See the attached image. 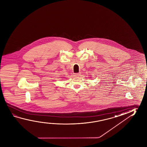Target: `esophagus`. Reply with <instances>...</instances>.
<instances>
[{"mask_svg":"<svg viewBox=\"0 0 147 147\" xmlns=\"http://www.w3.org/2000/svg\"><path fill=\"white\" fill-rule=\"evenodd\" d=\"M80 73H74V75L75 76H78L80 75Z\"/></svg>","mask_w":147,"mask_h":147,"instance_id":"34e87169","label":"esophagus"}]
</instances>
